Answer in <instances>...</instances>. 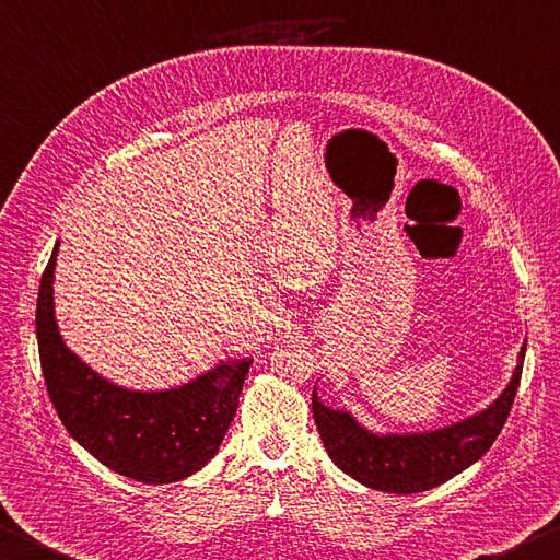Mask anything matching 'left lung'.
<instances>
[{
	"label": "left lung",
	"instance_id": "obj_1",
	"mask_svg": "<svg viewBox=\"0 0 560 560\" xmlns=\"http://www.w3.org/2000/svg\"><path fill=\"white\" fill-rule=\"evenodd\" d=\"M524 351L514 376L492 406L463 423L416 435H376L361 428L347 410L327 408L312 390V413L335 465L357 482L390 494H416L447 482L482 457L512 410L522 381Z\"/></svg>",
	"mask_w": 560,
	"mask_h": 560
}]
</instances>
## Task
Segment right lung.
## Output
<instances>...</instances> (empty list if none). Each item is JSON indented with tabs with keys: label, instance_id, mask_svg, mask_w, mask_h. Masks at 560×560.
Instances as JSON below:
<instances>
[{
	"label": "right lung",
	"instance_id": "right-lung-1",
	"mask_svg": "<svg viewBox=\"0 0 560 560\" xmlns=\"http://www.w3.org/2000/svg\"><path fill=\"white\" fill-rule=\"evenodd\" d=\"M42 275L36 302L38 359L58 418L97 463L144 485L189 477L219 453L253 361H229L172 390H127L97 376L58 335L54 268Z\"/></svg>",
	"mask_w": 560,
	"mask_h": 560
}]
</instances>
